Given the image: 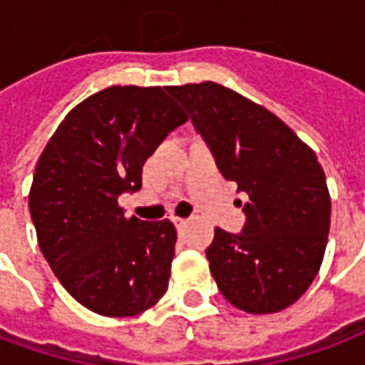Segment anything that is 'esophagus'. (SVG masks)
<instances>
[{
	"instance_id": "obj_1",
	"label": "esophagus",
	"mask_w": 365,
	"mask_h": 365,
	"mask_svg": "<svg viewBox=\"0 0 365 365\" xmlns=\"http://www.w3.org/2000/svg\"><path fill=\"white\" fill-rule=\"evenodd\" d=\"M173 223H175L177 227H185L186 220L185 217H177V215H175V217H173Z\"/></svg>"
}]
</instances>
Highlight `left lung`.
<instances>
[{
    "label": "left lung",
    "mask_w": 365,
    "mask_h": 365,
    "mask_svg": "<svg viewBox=\"0 0 365 365\" xmlns=\"http://www.w3.org/2000/svg\"><path fill=\"white\" fill-rule=\"evenodd\" d=\"M185 106L215 165L247 194L243 231L215 227L210 272L237 309H286L315 280L331 227V196L315 151L243 95L214 81L169 87Z\"/></svg>",
    "instance_id": "left-lung-1"
}]
</instances>
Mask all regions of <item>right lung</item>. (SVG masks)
Returning <instances> with one entry per match:
<instances>
[{
    "mask_svg": "<svg viewBox=\"0 0 365 365\" xmlns=\"http://www.w3.org/2000/svg\"><path fill=\"white\" fill-rule=\"evenodd\" d=\"M169 87L114 85L73 106L36 163L29 210L38 247L68 294L105 317H134L169 288L177 230L118 206L186 114Z\"/></svg>",
    "mask_w": 365,
    "mask_h": 365,
    "instance_id": "obj_1",
    "label": "right lung"
}]
</instances>
